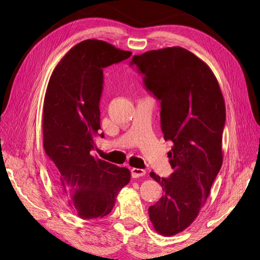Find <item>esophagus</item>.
<instances>
[{
  "label": "esophagus",
  "mask_w": 260,
  "mask_h": 260,
  "mask_svg": "<svg viewBox=\"0 0 260 260\" xmlns=\"http://www.w3.org/2000/svg\"><path fill=\"white\" fill-rule=\"evenodd\" d=\"M146 171L144 169H139V168H132L131 169V175L133 178H140L145 176Z\"/></svg>",
  "instance_id": "esophagus-1"
}]
</instances>
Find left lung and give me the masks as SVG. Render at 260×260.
<instances>
[{"instance_id": "8db88e82", "label": "left lung", "mask_w": 260, "mask_h": 260, "mask_svg": "<svg viewBox=\"0 0 260 260\" xmlns=\"http://www.w3.org/2000/svg\"><path fill=\"white\" fill-rule=\"evenodd\" d=\"M130 64L160 101L164 139L174 143L168 153L171 176L149 174L164 194L148 208L156 232L171 237L198 217L221 168L224 100L208 65L180 46L135 55Z\"/></svg>"}]
</instances>
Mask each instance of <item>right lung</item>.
Segmentation results:
<instances>
[{
	"label": "right lung",
	"instance_id": "right-lung-1",
	"mask_svg": "<svg viewBox=\"0 0 260 260\" xmlns=\"http://www.w3.org/2000/svg\"><path fill=\"white\" fill-rule=\"evenodd\" d=\"M129 51L101 40L70 49L53 70L43 105V147L61 198L78 217L101 219L130 181L128 168L91 155L100 135L103 69L129 58Z\"/></svg>",
	"mask_w": 260,
	"mask_h": 260
}]
</instances>
